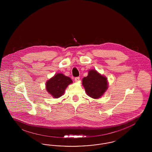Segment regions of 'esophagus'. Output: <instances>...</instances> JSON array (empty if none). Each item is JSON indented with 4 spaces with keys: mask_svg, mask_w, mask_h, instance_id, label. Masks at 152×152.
<instances>
[{
    "mask_svg": "<svg viewBox=\"0 0 152 152\" xmlns=\"http://www.w3.org/2000/svg\"><path fill=\"white\" fill-rule=\"evenodd\" d=\"M75 81H76V82H78V81L80 80L79 77H75Z\"/></svg>",
    "mask_w": 152,
    "mask_h": 152,
    "instance_id": "34e87169",
    "label": "esophagus"
}]
</instances>
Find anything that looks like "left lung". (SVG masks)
<instances>
[{"label":"left lung","mask_w":152,"mask_h":152,"mask_svg":"<svg viewBox=\"0 0 152 152\" xmlns=\"http://www.w3.org/2000/svg\"><path fill=\"white\" fill-rule=\"evenodd\" d=\"M82 81L87 95L95 99L101 97L108 88L107 77L94 69L89 70Z\"/></svg>","instance_id":"1"}]
</instances>
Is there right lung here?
Returning <instances> with one entry per match:
<instances>
[{"instance_id": "obj_1", "label": "right lung", "mask_w": 152, "mask_h": 152, "mask_svg": "<svg viewBox=\"0 0 152 152\" xmlns=\"http://www.w3.org/2000/svg\"><path fill=\"white\" fill-rule=\"evenodd\" d=\"M72 83V80L63 73H57L46 83L47 92L54 98H59L64 94L66 88Z\"/></svg>"}]
</instances>
